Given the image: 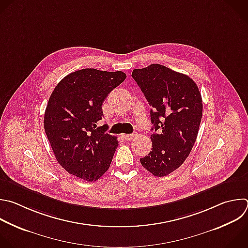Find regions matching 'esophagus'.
I'll return each instance as SVG.
<instances>
[{
	"label": "esophagus",
	"mask_w": 248,
	"mask_h": 248,
	"mask_svg": "<svg viewBox=\"0 0 248 248\" xmlns=\"http://www.w3.org/2000/svg\"><path fill=\"white\" fill-rule=\"evenodd\" d=\"M135 133H133V134H124L123 135V137L126 140V141H130V140H132L134 137H135Z\"/></svg>",
	"instance_id": "1"
}]
</instances>
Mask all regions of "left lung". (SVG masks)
Segmentation results:
<instances>
[{
    "instance_id": "left-lung-1",
    "label": "left lung",
    "mask_w": 248,
    "mask_h": 248,
    "mask_svg": "<svg viewBox=\"0 0 248 248\" xmlns=\"http://www.w3.org/2000/svg\"><path fill=\"white\" fill-rule=\"evenodd\" d=\"M131 76L152 106L155 130L152 151L140 162L155 176L169 175L185 161L196 142L202 117L201 93L189 76L160 64L134 69Z\"/></svg>"
}]
</instances>
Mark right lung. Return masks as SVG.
I'll use <instances>...</instances> for the list:
<instances>
[{"label": "right lung", "instance_id": "right-lung-1", "mask_svg": "<svg viewBox=\"0 0 248 248\" xmlns=\"http://www.w3.org/2000/svg\"><path fill=\"white\" fill-rule=\"evenodd\" d=\"M125 78L122 71L81 69L53 90L44 126L57 161L70 174L93 182L109 170L119 142L97 123L105 98Z\"/></svg>", "mask_w": 248, "mask_h": 248}]
</instances>
